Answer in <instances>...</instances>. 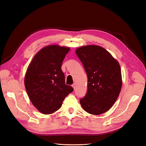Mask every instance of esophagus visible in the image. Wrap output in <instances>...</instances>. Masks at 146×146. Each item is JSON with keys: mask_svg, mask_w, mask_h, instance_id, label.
<instances>
[{"mask_svg": "<svg viewBox=\"0 0 146 146\" xmlns=\"http://www.w3.org/2000/svg\"><path fill=\"white\" fill-rule=\"evenodd\" d=\"M72 86L73 87L74 89L75 90V89H76V84H73V85H72Z\"/></svg>", "mask_w": 146, "mask_h": 146, "instance_id": "34e87169", "label": "esophagus"}]
</instances>
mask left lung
<instances>
[{"mask_svg":"<svg viewBox=\"0 0 146 146\" xmlns=\"http://www.w3.org/2000/svg\"><path fill=\"white\" fill-rule=\"evenodd\" d=\"M76 53L88 77V91L80 100L83 109L94 115L107 112L121 90L120 65L107 50L99 46L78 47Z\"/></svg>","mask_w":146,"mask_h":146,"instance_id":"obj_1","label":"left lung"}]
</instances>
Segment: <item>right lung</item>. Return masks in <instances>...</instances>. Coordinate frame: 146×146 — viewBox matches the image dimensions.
Returning a JSON list of instances; mask_svg holds the SVG:
<instances>
[{
  "mask_svg": "<svg viewBox=\"0 0 146 146\" xmlns=\"http://www.w3.org/2000/svg\"><path fill=\"white\" fill-rule=\"evenodd\" d=\"M70 48L57 45L42 48L27 68L24 84L29 98L39 111L48 114L60 108L74 88L66 85L61 65Z\"/></svg>",
  "mask_w": 146,
  "mask_h": 146,
  "instance_id": "1",
  "label": "right lung"
}]
</instances>
